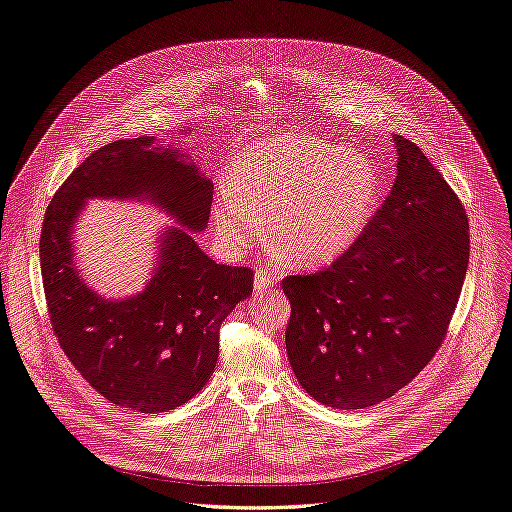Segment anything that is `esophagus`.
<instances>
[{"instance_id":"esophagus-1","label":"esophagus","mask_w":512,"mask_h":512,"mask_svg":"<svg viewBox=\"0 0 512 512\" xmlns=\"http://www.w3.org/2000/svg\"><path fill=\"white\" fill-rule=\"evenodd\" d=\"M279 279H281V275L277 271L262 269L254 277V289L260 291V294H262V291H271L279 283Z\"/></svg>"}]
</instances>
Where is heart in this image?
<instances>
[{
    "instance_id": "b5f03b06",
    "label": "heart",
    "mask_w": 512,
    "mask_h": 512,
    "mask_svg": "<svg viewBox=\"0 0 512 512\" xmlns=\"http://www.w3.org/2000/svg\"><path fill=\"white\" fill-rule=\"evenodd\" d=\"M214 206L231 243H248L269 214L281 260L316 269L350 252L381 204V173L367 154L310 135H281L241 152Z\"/></svg>"
}]
</instances>
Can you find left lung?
<instances>
[{
  "label": "left lung",
  "mask_w": 512,
  "mask_h": 512,
  "mask_svg": "<svg viewBox=\"0 0 512 512\" xmlns=\"http://www.w3.org/2000/svg\"><path fill=\"white\" fill-rule=\"evenodd\" d=\"M369 229L329 269L283 279L287 358L308 396L352 410L392 398L442 346L469 264V221L419 145Z\"/></svg>",
  "instance_id": "obj_1"
}]
</instances>
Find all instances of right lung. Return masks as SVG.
<instances>
[{"label": "right lung", "instance_id": "right-lung-1", "mask_svg": "<svg viewBox=\"0 0 512 512\" xmlns=\"http://www.w3.org/2000/svg\"><path fill=\"white\" fill-rule=\"evenodd\" d=\"M93 197L150 201L178 223L159 236L153 277L135 297L104 299L76 269L71 231ZM210 206L212 181L200 166L145 135L95 150L47 206L39 256L54 333L116 406L156 415L189 402L214 373L221 323L252 294V269L216 264L193 239Z\"/></svg>", "mask_w": 512, "mask_h": 512}]
</instances>
